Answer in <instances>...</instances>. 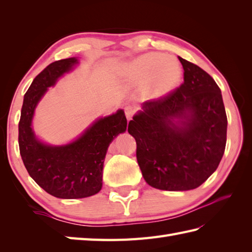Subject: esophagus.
Here are the masks:
<instances>
[{"label": "esophagus", "mask_w": 252, "mask_h": 252, "mask_svg": "<svg viewBox=\"0 0 252 252\" xmlns=\"http://www.w3.org/2000/svg\"><path fill=\"white\" fill-rule=\"evenodd\" d=\"M135 111H136L135 107H133V106H126V107L125 112H126V117L127 121H130L132 119V117H133V115L135 114Z\"/></svg>", "instance_id": "obj_1"}]
</instances>
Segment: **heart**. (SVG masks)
<instances>
[{
	"label": "heart",
	"mask_w": 252,
	"mask_h": 252,
	"mask_svg": "<svg viewBox=\"0 0 252 252\" xmlns=\"http://www.w3.org/2000/svg\"><path fill=\"white\" fill-rule=\"evenodd\" d=\"M126 78L132 85L146 83L148 97L159 98L178 88L182 80V67L173 56L149 53L127 65Z\"/></svg>",
	"instance_id": "obj_1"
}]
</instances>
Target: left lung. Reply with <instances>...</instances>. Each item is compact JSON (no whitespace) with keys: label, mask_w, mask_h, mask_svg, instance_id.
<instances>
[{"label":"left lung","mask_w":252,"mask_h":252,"mask_svg":"<svg viewBox=\"0 0 252 252\" xmlns=\"http://www.w3.org/2000/svg\"><path fill=\"white\" fill-rule=\"evenodd\" d=\"M184 82L145 101L129 122L144 180L162 190L197 189L217 170L226 144L221 90L200 67L179 57Z\"/></svg>","instance_id":"1"}]
</instances>
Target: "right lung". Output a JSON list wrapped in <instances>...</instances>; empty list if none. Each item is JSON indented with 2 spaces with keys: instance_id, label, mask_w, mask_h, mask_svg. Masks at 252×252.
I'll return each mask as SVG.
<instances>
[{
  "instance_id": "obj_1",
  "label": "right lung",
  "mask_w": 252,
  "mask_h": 252,
  "mask_svg": "<svg viewBox=\"0 0 252 252\" xmlns=\"http://www.w3.org/2000/svg\"><path fill=\"white\" fill-rule=\"evenodd\" d=\"M79 63L77 57L50 63L32 81L18 125L20 156L29 175L50 195L62 199L93 196L103 186L104 160L112 140L126 130L125 111L98 118L76 140L50 145L36 137L32 119L39 101L58 79Z\"/></svg>"
}]
</instances>
